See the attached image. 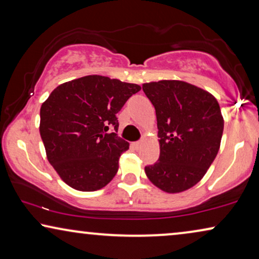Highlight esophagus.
I'll return each mask as SVG.
<instances>
[{"label":"esophagus","instance_id":"esophagus-1","mask_svg":"<svg viewBox=\"0 0 259 259\" xmlns=\"http://www.w3.org/2000/svg\"><path fill=\"white\" fill-rule=\"evenodd\" d=\"M144 143V141H137V142H135V143H134V147L135 148H136V149H138V148H141L142 147V144H143Z\"/></svg>","mask_w":259,"mask_h":259}]
</instances>
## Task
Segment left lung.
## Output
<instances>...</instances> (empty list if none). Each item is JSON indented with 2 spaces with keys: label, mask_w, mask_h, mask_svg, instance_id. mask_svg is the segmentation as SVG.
<instances>
[{
  "label": "left lung",
  "mask_w": 259,
  "mask_h": 259,
  "mask_svg": "<svg viewBox=\"0 0 259 259\" xmlns=\"http://www.w3.org/2000/svg\"><path fill=\"white\" fill-rule=\"evenodd\" d=\"M155 107L159 137L158 161L145 166L149 180L176 194L202 180L220 150L224 121L210 93L182 81L144 83Z\"/></svg>",
  "instance_id": "1"
}]
</instances>
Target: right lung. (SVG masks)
Segmentation results:
<instances>
[{
  "label": "right lung",
  "instance_id": "add662e5",
  "mask_svg": "<svg viewBox=\"0 0 259 259\" xmlns=\"http://www.w3.org/2000/svg\"><path fill=\"white\" fill-rule=\"evenodd\" d=\"M141 87L90 75L58 85L42 104L39 134L47 157L69 187L96 191L118 170L129 143L116 114Z\"/></svg>",
  "mask_w": 259,
  "mask_h": 259
}]
</instances>
